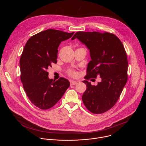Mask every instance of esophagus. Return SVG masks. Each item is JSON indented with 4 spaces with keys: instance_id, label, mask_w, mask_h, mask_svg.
I'll list each match as a JSON object with an SVG mask.
<instances>
[{
    "instance_id": "34e87169",
    "label": "esophagus",
    "mask_w": 146,
    "mask_h": 146,
    "mask_svg": "<svg viewBox=\"0 0 146 146\" xmlns=\"http://www.w3.org/2000/svg\"><path fill=\"white\" fill-rule=\"evenodd\" d=\"M78 83V81H70V84L71 85H76Z\"/></svg>"
}]
</instances>
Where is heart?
<instances>
[{
	"label": "heart",
	"instance_id": "b5f03b06",
	"mask_svg": "<svg viewBox=\"0 0 146 146\" xmlns=\"http://www.w3.org/2000/svg\"><path fill=\"white\" fill-rule=\"evenodd\" d=\"M69 74L70 76H76V73H75V72H74V71H73V70L69 71Z\"/></svg>",
	"mask_w": 146,
	"mask_h": 146
}]
</instances>
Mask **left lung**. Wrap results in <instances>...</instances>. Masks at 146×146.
<instances>
[{
    "label": "left lung",
    "mask_w": 146,
    "mask_h": 146,
    "mask_svg": "<svg viewBox=\"0 0 146 146\" xmlns=\"http://www.w3.org/2000/svg\"><path fill=\"white\" fill-rule=\"evenodd\" d=\"M78 38L90 50L91 60L88 64L86 80L102 78L97 86L87 80L82 82L87 90L82 100L87 109L102 114L112 108L117 102L128 80V59L121 40L109 32H77L72 38Z\"/></svg>",
    "instance_id": "obj_1"
}]
</instances>
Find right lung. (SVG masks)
<instances>
[{"label":"right lung","instance_id":"obj_1","mask_svg":"<svg viewBox=\"0 0 146 146\" xmlns=\"http://www.w3.org/2000/svg\"><path fill=\"white\" fill-rule=\"evenodd\" d=\"M74 33L47 29L30 37L24 47L19 61L21 80L31 102L40 109L53 107L70 86L65 78L50 79L47 69L52 63L56 64L61 41Z\"/></svg>","mask_w":146,"mask_h":146}]
</instances>
